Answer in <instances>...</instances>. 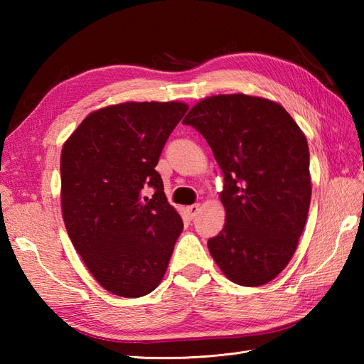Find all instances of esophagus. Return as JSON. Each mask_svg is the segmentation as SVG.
<instances>
[{
	"label": "esophagus",
	"instance_id": "1",
	"mask_svg": "<svg viewBox=\"0 0 364 364\" xmlns=\"http://www.w3.org/2000/svg\"><path fill=\"white\" fill-rule=\"evenodd\" d=\"M200 210H202V206H200V205H191V206H188L186 211H188L189 219H194L196 215H198Z\"/></svg>",
	"mask_w": 364,
	"mask_h": 364
}]
</instances>
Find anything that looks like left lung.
Instances as JSON below:
<instances>
[{
    "label": "left lung",
    "mask_w": 364,
    "mask_h": 364,
    "mask_svg": "<svg viewBox=\"0 0 364 364\" xmlns=\"http://www.w3.org/2000/svg\"><path fill=\"white\" fill-rule=\"evenodd\" d=\"M211 146L223 172L225 225L208 241L228 280L261 286L288 266L311 202L310 150L304 131L272 100L206 97L183 120Z\"/></svg>",
    "instance_id": "obj_1"
}]
</instances>
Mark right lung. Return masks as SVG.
Instances as JSON below:
<instances>
[{"instance_id": "1", "label": "right lung", "mask_w": 364, "mask_h": 364, "mask_svg": "<svg viewBox=\"0 0 364 364\" xmlns=\"http://www.w3.org/2000/svg\"><path fill=\"white\" fill-rule=\"evenodd\" d=\"M183 102H127L90 112L60 153V208L68 237L95 280L136 299L158 288L181 215L154 170L188 111ZM155 189L151 199L143 189Z\"/></svg>"}]
</instances>
